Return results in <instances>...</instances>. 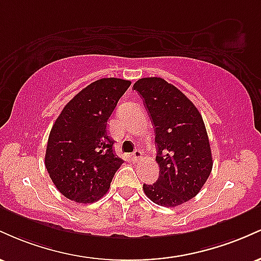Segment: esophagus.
I'll return each instance as SVG.
<instances>
[{
  "label": "esophagus",
  "mask_w": 261,
  "mask_h": 261,
  "mask_svg": "<svg viewBox=\"0 0 261 261\" xmlns=\"http://www.w3.org/2000/svg\"><path fill=\"white\" fill-rule=\"evenodd\" d=\"M131 158H133L135 162L140 161L141 158H142V152L139 151V149H136V151H134L133 154H131Z\"/></svg>",
  "instance_id": "esophagus-1"
}]
</instances>
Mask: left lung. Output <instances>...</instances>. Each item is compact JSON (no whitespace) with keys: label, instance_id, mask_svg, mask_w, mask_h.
Here are the masks:
<instances>
[{"label":"left lung","instance_id":"1","mask_svg":"<svg viewBox=\"0 0 261 261\" xmlns=\"http://www.w3.org/2000/svg\"><path fill=\"white\" fill-rule=\"evenodd\" d=\"M154 125L160 178L143 184L151 201L175 207L195 197L212 170V154L202 116L184 93L161 77L135 83Z\"/></svg>","mask_w":261,"mask_h":261}]
</instances>
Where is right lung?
Returning <instances> with one entry per match:
<instances>
[{
    "label": "right lung",
    "mask_w": 261,
    "mask_h": 261,
    "mask_svg": "<svg viewBox=\"0 0 261 261\" xmlns=\"http://www.w3.org/2000/svg\"><path fill=\"white\" fill-rule=\"evenodd\" d=\"M131 82L100 79L66 104L50 131L45 167L56 189L67 199L92 203L109 190L124 163L114 153L107 122Z\"/></svg>",
    "instance_id": "obj_1"
}]
</instances>
